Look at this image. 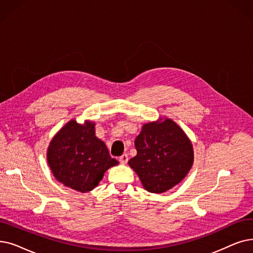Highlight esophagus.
<instances>
[{
  "label": "esophagus",
  "mask_w": 253,
  "mask_h": 253,
  "mask_svg": "<svg viewBox=\"0 0 253 253\" xmlns=\"http://www.w3.org/2000/svg\"><path fill=\"white\" fill-rule=\"evenodd\" d=\"M119 161H120V163H121V164H126V163H127V161H128V156H127V154H123L122 156H120Z\"/></svg>",
  "instance_id": "1"
}]
</instances>
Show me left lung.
Listing matches in <instances>:
<instances>
[{
  "mask_svg": "<svg viewBox=\"0 0 253 253\" xmlns=\"http://www.w3.org/2000/svg\"><path fill=\"white\" fill-rule=\"evenodd\" d=\"M134 145L137 154L128 164L149 192L163 193L171 189L192 168V142L169 118L144 124Z\"/></svg>",
  "mask_w": 253,
  "mask_h": 253,
  "instance_id": "obj_1",
  "label": "left lung"
}]
</instances>
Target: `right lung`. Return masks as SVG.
<instances>
[{
  "label": "right lung",
  "mask_w": 253,
  "mask_h": 253,
  "mask_svg": "<svg viewBox=\"0 0 253 253\" xmlns=\"http://www.w3.org/2000/svg\"><path fill=\"white\" fill-rule=\"evenodd\" d=\"M46 158L53 177L82 193L93 190L104 172L119 164L95 135V123L89 120L80 124L72 119L65 124L50 140Z\"/></svg>",
  "instance_id": "obj_1"
}]
</instances>
